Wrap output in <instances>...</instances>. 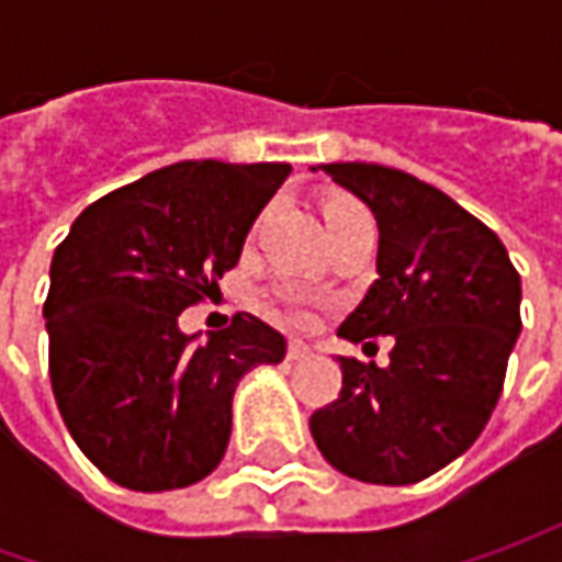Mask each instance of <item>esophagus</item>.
<instances>
[{
	"label": "esophagus",
	"instance_id": "esophagus-1",
	"mask_svg": "<svg viewBox=\"0 0 562 562\" xmlns=\"http://www.w3.org/2000/svg\"><path fill=\"white\" fill-rule=\"evenodd\" d=\"M310 357V347L303 344V340H291L288 344V359H293V362H300V359Z\"/></svg>",
	"mask_w": 562,
	"mask_h": 562
}]
</instances>
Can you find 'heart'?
Segmentation results:
<instances>
[{
	"label": "heart",
	"instance_id": "heart-1",
	"mask_svg": "<svg viewBox=\"0 0 562 562\" xmlns=\"http://www.w3.org/2000/svg\"><path fill=\"white\" fill-rule=\"evenodd\" d=\"M359 212H366V209L357 203H350V200H335V203L325 205V225L335 227L337 222H344V218H350V215H359ZM293 315H296V318H303L306 310H303L300 303H293Z\"/></svg>",
	"mask_w": 562,
	"mask_h": 562
}]
</instances>
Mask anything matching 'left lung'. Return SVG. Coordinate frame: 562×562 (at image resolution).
<instances>
[{
	"mask_svg": "<svg viewBox=\"0 0 562 562\" xmlns=\"http://www.w3.org/2000/svg\"><path fill=\"white\" fill-rule=\"evenodd\" d=\"M318 168L378 222V278L337 335H391L394 350L384 369L340 357V394L310 431L337 472L413 485L463 457L497 406L522 331L519 271L501 237L438 187L384 165Z\"/></svg>",
	"mask_w": 562,
	"mask_h": 562,
	"instance_id": "1",
	"label": "left lung"
}]
</instances>
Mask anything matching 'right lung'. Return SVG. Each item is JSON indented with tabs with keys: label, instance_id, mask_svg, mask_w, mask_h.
Masks as SVG:
<instances>
[{
	"label": "right lung",
	"instance_id": "add662e5",
	"mask_svg": "<svg viewBox=\"0 0 562 562\" xmlns=\"http://www.w3.org/2000/svg\"><path fill=\"white\" fill-rule=\"evenodd\" d=\"M284 162H178L87 205L58 244L43 306L58 413L83 457L131 491L203 482L231 438V400L288 340L237 313L205 340L178 315L237 266Z\"/></svg>",
	"mask_w": 562,
	"mask_h": 562
}]
</instances>
